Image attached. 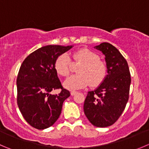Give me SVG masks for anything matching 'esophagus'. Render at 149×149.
Here are the masks:
<instances>
[{
	"label": "esophagus",
	"instance_id": "1",
	"mask_svg": "<svg viewBox=\"0 0 149 149\" xmlns=\"http://www.w3.org/2000/svg\"><path fill=\"white\" fill-rule=\"evenodd\" d=\"M76 93H77V92H76V91H71V92H70V95H76Z\"/></svg>",
	"mask_w": 149,
	"mask_h": 149
}]
</instances>
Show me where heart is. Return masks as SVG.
Segmentation results:
<instances>
[{
  "mask_svg": "<svg viewBox=\"0 0 149 149\" xmlns=\"http://www.w3.org/2000/svg\"><path fill=\"white\" fill-rule=\"evenodd\" d=\"M73 59L81 62L77 69L79 73L67 78L63 82L65 88L76 90L87 87L89 84L93 87L103 82L107 74V67L105 62L100 60L98 54L87 48H82L73 54ZM70 56L66 53L60 54L54 62V68L59 75L65 76L70 72Z\"/></svg>",
  "mask_w": 149,
  "mask_h": 149,
  "instance_id": "heart-1",
  "label": "heart"
}]
</instances>
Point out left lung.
Returning <instances> with one entry per match:
<instances>
[{"instance_id":"obj_1","label":"left lung","mask_w":149,"mask_h":149,"mask_svg":"<svg viewBox=\"0 0 149 149\" xmlns=\"http://www.w3.org/2000/svg\"><path fill=\"white\" fill-rule=\"evenodd\" d=\"M94 48L105 56L107 75L95 90L87 93L84 112L93 125L107 127L119 118L126 107L131 76L127 62L115 46L102 42Z\"/></svg>"}]
</instances>
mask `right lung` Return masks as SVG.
I'll return each instance as SVG.
<instances>
[{"instance_id": "add662e5", "label": "right lung", "mask_w": 149, "mask_h": 149, "mask_svg": "<svg viewBox=\"0 0 149 149\" xmlns=\"http://www.w3.org/2000/svg\"><path fill=\"white\" fill-rule=\"evenodd\" d=\"M73 45H46L29 54L17 79V105L25 120L37 129L50 127L59 118L62 104L70 95L64 89L54 68L56 59ZM62 89L58 95L49 93Z\"/></svg>"}]
</instances>
